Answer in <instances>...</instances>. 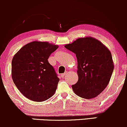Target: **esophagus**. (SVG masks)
Returning <instances> with one entry per match:
<instances>
[{
	"mask_svg": "<svg viewBox=\"0 0 127 127\" xmlns=\"http://www.w3.org/2000/svg\"><path fill=\"white\" fill-rule=\"evenodd\" d=\"M65 74H66V73H63V74H61V77H62V78H64V76H65Z\"/></svg>",
	"mask_w": 127,
	"mask_h": 127,
	"instance_id": "34e87169",
	"label": "esophagus"
}]
</instances>
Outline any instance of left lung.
I'll use <instances>...</instances> for the list:
<instances>
[{
    "instance_id": "8db88e82",
    "label": "left lung",
    "mask_w": 127,
    "mask_h": 127,
    "mask_svg": "<svg viewBox=\"0 0 127 127\" xmlns=\"http://www.w3.org/2000/svg\"><path fill=\"white\" fill-rule=\"evenodd\" d=\"M65 47L76 54L78 81L72 85L76 95L92 99L99 95L108 85L114 69L112 54L98 39L80 37Z\"/></svg>"
}]
</instances>
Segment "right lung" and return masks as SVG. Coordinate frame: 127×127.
<instances>
[{
  "mask_svg": "<svg viewBox=\"0 0 127 127\" xmlns=\"http://www.w3.org/2000/svg\"><path fill=\"white\" fill-rule=\"evenodd\" d=\"M58 48L57 44L36 40L25 45L14 55L12 79L26 98L42 102L55 94L60 79L48 59Z\"/></svg>",
  "mask_w": 127,
  "mask_h": 127,
  "instance_id": "add662e5",
  "label": "right lung"
}]
</instances>
